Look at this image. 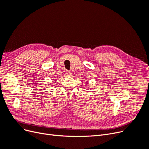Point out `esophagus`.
Segmentation results:
<instances>
[{
	"instance_id": "esophagus-1",
	"label": "esophagus",
	"mask_w": 149,
	"mask_h": 149,
	"mask_svg": "<svg viewBox=\"0 0 149 149\" xmlns=\"http://www.w3.org/2000/svg\"><path fill=\"white\" fill-rule=\"evenodd\" d=\"M66 74H68V75H71V71H69V70H67L66 71Z\"/></svg>"
}]
</instances>
